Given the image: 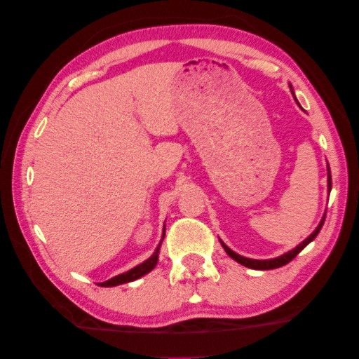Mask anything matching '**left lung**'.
<instances>
[{
    "instance_id": "8db88e82",
    "label": "left lung",
    "mask_w": 359,
    "mask_h": 359,
    "mask_svg": "<svg viewBox=\"0 0 359 359\" xmlns=\"http://www.w3.org/2000/svg\"><path fill=\"white\" fill-rule=\"evenodd\" d=\"M328 191H331V172H330V167H328ZM326 216V215H325ZM323 222H325V217L322 219V222L318 224V227L316 229V231H313V233L309 236V238H306V240L299 244V246H297L294 249H292L290 252H287V254H284V255H280V257H278V259H271V260H252V259H246V257H241V255H238L236 252H233V250H231L230 248H227L225 246V244L221 241V244H222V248L225 249V252H227L231 259L233 260H236L238 263H241L243 266H248V268H252V269H274V268H279V266H284V265H287L288 262H292L294 257H297L301 250H303L307 244H309L311 241H313L316 240V236L318 235V231L322 230V227H323Z\"/></svg>"
}]
</instances>
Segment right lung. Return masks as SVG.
<instances>
[{
    "instance_id": "1",
    "label": "right lung",
    "mask_w": 359,
    "mask_h": 359,
    "mask_svg": "<svg viewBox=\"0 0 359 359\" xmlns=\"http://www.w3.org/2000/svg\"><path fill=\"white\" fill-rule=\"evenodd\" d=\"M159 248H161V244L154 250V254L151 255L147 262H143L142 265H138L135 268L129 269L128 273H123V274H119V276H115V278H111L110 280H105V282H102V284H99V285H102V287H115V285H119V284H126V282H132V280H135L138 278H142V276H144V274H148L151 269L156 266L157 257H159Z\"/></svg>"
}]
</instances>
